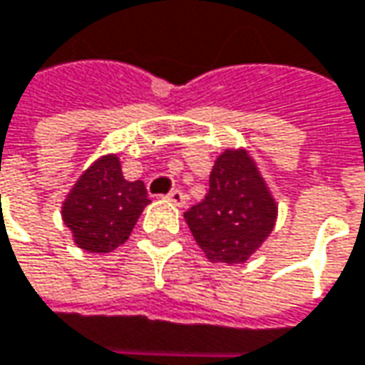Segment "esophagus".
Listing matches in <instances>:
<instances>
[{
    "label": "esophagus",
    "mask_w": 365,
    "mask_h": 365,
    "mask_svg": "<svg viewBox=\"0 0 365 365\" xmlns=\"http://www.w3.org/2000/svg\"><path fill=\"white\" fill-rule=\"evenodd\" d=\"M167 200L171 202V205H175V207H183L185 205V194H183L182 190H171L169 194H167Z\"/></svg>",
    "instance_id": "34e87169"
}]
</instances>
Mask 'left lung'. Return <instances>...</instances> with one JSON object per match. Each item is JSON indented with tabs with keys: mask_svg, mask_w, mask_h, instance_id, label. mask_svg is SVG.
<instances>
[{
	"mask_svg": "<svg viewBox=\"0 0 365 365\" xmlns=\"http://www.w3.org/2000/svg\"><path fill=\"white\" fill-rule=\"evenodd\" d=\"M183 219L211 263H245L269 238L278 202L247 148H225L215 158L205 200Z\"/></svg>",
	"mask_w": 365,
	"mask_h": 365,
	"instance_id": "8db88e82",
	"label": "left lung"
}]
</instances>
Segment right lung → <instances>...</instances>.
<instances>
[{"label": "right lung", "mask_w": 365, "mask_h": 365, "mask_svg": "<svg viewBox=\"0 0 365 365\" xmlns=\"http://www.w3.org/2000/svg\"><path fill=\"white\" fill-rule=\"evenodd\" d=\"M150 205L144 182L123 178L118 154L96 158L62 200V221L73 242L87 252H110L127 242Z\"/></svg>", "instance_id": "right-lung-1"}]
</instances>
